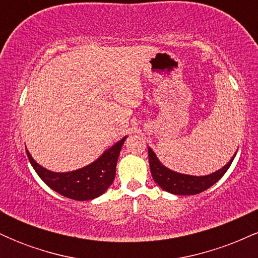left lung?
<instances>
[{
    "mask_svg": "<svg viewBox=\"0 0 258 258\" xmlns=\"http://www.w3.org/2000/svg\"><path fill=\"white\" fill-rule=\"evenodd\" d=\"M236 155V153H235ZM235 155L230 159L224 167L216 172L209 174V176H189V174H182L173 172L168 170L159 161L156 155L150 148H148V156H149L150 172L154 180L161 186L164 190L176 195H194L199 194L201 191L206 190L210 186L214 185L221 177L227 172L228 168L232 165Z\"/></svg>",
    "mask_w": 258,
    "mask_h": 258,
    "instance_id": "left-lung-1",
    "label": "left lung"
}]
</instances>
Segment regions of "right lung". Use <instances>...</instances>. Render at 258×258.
I'll return each instance as SVG.
<instances>
[{
	"instance_id": "1",
	"label": "right lung",
	"mask_w": 258,
	"mask_h": 258,
	"mask_svg": "<svg viewBox=\"0 0 258 258\" xmlns=\"http://www.w3.org/2000/svg\"><path fill=\"white\" fill-rule=\"evenodd\" d=\"M126 137L109 148L98 160L91 165L72 172L57 173L37 164L26 150L30 164L40 178L49 188L73 200H92L102 195L114 182L119 154Z\"/></svg>"
}]
</instances>
